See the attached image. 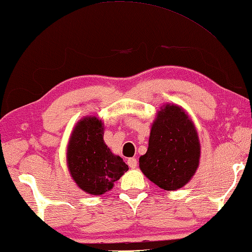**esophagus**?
Segmentation results:
<instances>
[{
    "label": "esophagus",
    "instance_id": "esophagus-1",
    "mask_svg": "<svg viewBox=\"0 0 252 252\" xmlns=\"http://www.w3.org/2000/svg\"><path fill=\"white\" fill-rule=\"evenodd\" d=\"M127 165H129L131 168H135L136 165H138V161L134 158H127Z\"/></svg>",
    "mask_w": 252,
    "mask_h": 252
}]
</instances>
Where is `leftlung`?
<instances>
[{"label": "left lung", "mask_w": 252, "mask_h": 252, "mask_svg": "<svg viewBox=\"0 0 252 252\" xmlns=\"http://www.w3.org/2000/svg\"><path fill=\"white\" fill-rule=\"evenodd\" d=\"M197 131L182 108L166 104L153 122L149 148L140 168L159 189L175 190L187 184L198 167Z\"/></svg>", "instance_id": "obj_1"}]
</instances>
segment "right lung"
<instances>
[{
    "mask_svg": "<svg viewBox=\"0 0 252 252\" xmlns=\"http://www.w3.org/2000/svg\"><path fill=\"white\" fill-rule=\"evenodd\" d=\"M67 164L76 184L91 195L110 190L129 170L103 141L102 122L97 118L82 119L75 126L67 150Z\"/></svg>",
    "mask_w": 252,
    "mask_h": 252,
    "instance_id": "right-lung-1",
    "label": "right lung"
}]
</instances>
